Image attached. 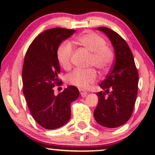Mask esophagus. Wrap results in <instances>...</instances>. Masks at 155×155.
I'll return each instance as SVG.
<instances>
[{
	"mask_svg": "<svg viewBox=\"0 0 155 155\" xmlns=\"http://www.w3.org/2000/svg\"><path fill=\"white\" fill-rule=\"evenodd\" d=\"M79 92H80V94H81V97H86V95H87V92H85L83 89H79Z\"/></svg>",
	"mask_w": 155,
	"mask_h": 155,
	"instance_id": "obj_1",
	"label": "esophagus"
}]
</instances>
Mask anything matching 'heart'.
Here are the masks:
<instances>
[{
	"instance_id": "obj_1",
	"label": "heart",
	"mask_w": 155,
	"mask_h": 155,
	"mask_svg": "<svg viewBox=\"0 0 155 155\" xmlns=\"http://www.w3.org/2000/svg\"><path fill=\"white\" fill-rule=\"evenodd\" d=\"M75 42L90 53L89 65H94L101 72L108 70L114 60L111 48L106 45L104 38L92 32H86L75 39ZM74 53L72 44L64 41L57 51V59L60 66L65 70L71 68V58ZM97 73L93 68L87 70H75L68 74L65 81L69 84L81 89H87L97 80Z\"/></svg>"
}]
</instances>
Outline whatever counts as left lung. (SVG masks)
<instances>
[{"label":"left lung","instance_id":"8db88e82","mask_svg":"<svg viewBox=\"0 0 155 155\" xmlns=\"http://www.w3.org/2000/svg\"><path fill=\"white\" fill-rule=\"evenodd\" d=\"M111 41L115 53L114 66L100 84L104 91L97 93L98 103L94 117L101 125L109 128L120 127L129 120L138 94V73L128 44L118 33L106 27H99Z\"/></svg>","mask_w":155,"mask_h":155}]
</instances>
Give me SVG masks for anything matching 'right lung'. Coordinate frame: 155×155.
Returning a JSON list of instances; mask_svg holds the SVG:
<instances>
[{
    "mask_svg": "<svg viewBox=\"0 0 155 155\" xmlns=\"http://www.w3.org/2000/svg\"><path fill=\"white\" fill-rule=\"evenodd\" d=\"M75 33V30L56 28L40 33L28 47L22 68L23 93L35 122L45 129L59 128L71 118V104L79 91L68 86L58 95L54 85H60V64L57 51L62 41Z\"/></svg>",
    "mask_w": 155,
    "mask_h": 155,
    "instance_id": "add662e5",
    "label": "right lung"
}]
</instances>
